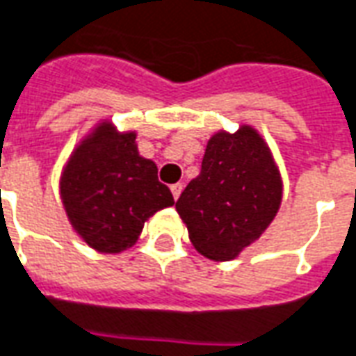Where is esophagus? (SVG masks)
Listing matches in <instances>:
<instances>
[{
    "label": "esophagus",
    "instance_id": "obj_1",
    "mask_svg": "<svg viewBox=\"0 0 356 356\" xmlns=\"http://www.w3.org/2000/svg\"><path fill=\"white\" fill-rule=\"evenodd\" d=\"M182 190H184V184H172V186H170V192H172L174 200H178V197H180Z\"/></svg>",
    "mask_w": 356,
    "mask_h": 356
}]
</instances>
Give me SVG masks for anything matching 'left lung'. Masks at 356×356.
I'll return each mask as SVG.
<instances>
[{"instance_id": "1", "label": "left lung", "mask_w": 356, "mask_h": 356, "mask_svg": "<svg viewBox=\"0 0 356 356\" xmlns=\"http://www.w3.org/2000/svg\"><path fill=\"white\" fill-rule=\"evenodd\" d=\"M283 202L275 156L256 127L219 129L205 147L202 172L186 186L176 211L193 248L213 261H230L254 244Z\"/></svg>"}]
</instances>
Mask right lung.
<instances>
[{
  "instance_id": "right-lung-1",
  "label": "right lung",
  "mask_w": 356,
  "mask_h": 356,
  "mask_svg": "<svg viewBox=\"0 0 356 356\" xmlns=\"http://www.w3.org/2000/svg\"><path fill=\"white\" fill-rule=\"evenodd\" d=\"M137 134L100 120L73 147L60 174L71 229L100 254H120L139 240L156 211L172 207L159 168L137 151Z\"/></svg>"
}]
</instances>
